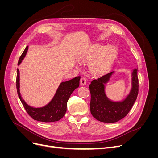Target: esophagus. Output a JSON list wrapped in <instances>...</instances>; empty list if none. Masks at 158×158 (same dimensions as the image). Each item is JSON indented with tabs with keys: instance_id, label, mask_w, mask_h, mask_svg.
I'll use <instances>...</instances> for the list:
<instances>
[{
	"instance_id": "esophagus-1",
	"label": "esophagus",
	"mask_w": 158,
	"mask_h": 158,
	"mask_svg": "<svg viewBox=\"0 0 158 158\" xmlns=\"http://www.w3.org/2000/svg\"><path fill=\"white\" fill-rule=\"evenodd\" d=\"M80 84L82 85H86V79L84 78H81V80H80Z\"/></svg>"
}]
</instances>
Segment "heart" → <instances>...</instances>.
I'll use <instances>...</instances> for the list:
<instances>
[{
	"label": "heart",
	"mask_w": 158,
	"mask_h": 158,
	"mask_svg": "<svg viewBox=\"0 0 158 158\" xmlns=\"http://www.w3.org/2000/svg\"><path fill=\"white\" fill-rule=\"evenodd\" d=\"M105 49L103 46L95 47L84 58V60L88 63L95 59L91 64V69L95 73H102L107 69L117 54L114 47H109L106 50Z\"/></svg>",
	"instance_id": "b5f03b06"
}]
</instances>
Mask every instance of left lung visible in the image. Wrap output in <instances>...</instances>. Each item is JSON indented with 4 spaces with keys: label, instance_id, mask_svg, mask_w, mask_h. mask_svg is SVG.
Wrapping results in <instances>:
<instances>
[{
    "label": "left lung",
    "instance_id": "obj_1",
    "mask_svg": "<svg viewBox=\"0 0 158 158\" xmlns=\"http://www.w3.org/2000/svg\"><path fill=\"white\" fill-rule=\"evenodd\" d=\"M137 69L132 73V87L128 96L122 102H112L105 93V85L108 82L113 71L93 80L89 85L91 94L90 111L98 121L103 123H115L127 115L135 103L138 94Z\"/></svg>",
    "mask_w": 158,
    "mask_h": 158
}]
</instances>
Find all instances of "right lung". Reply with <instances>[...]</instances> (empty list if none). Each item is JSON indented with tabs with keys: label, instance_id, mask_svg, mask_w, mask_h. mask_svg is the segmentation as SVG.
Masks as SVG:
<instances>
[{
	"label": "right lung",
	"instance_id": "obj_1",
	"mask_svg": "<svg viewBox=\"0 0 158 158\" xmlns=\"http://www.w3.org/2000/svg\"><path fill=\"white\" fill-rule=\"evenodd\" d=\"M28 49V46L26 47L25 50L22 52L20 59L18 60V64L19 65L24 58ZM80 76H77L66 82H61L59 88L57 89L55 96L47 106L40 107H32L23 101L20 92V73L17 69L16 76V88L18 97L22 103L24 107L28 114L35 121L41 122H55L58 121L64 117L66 111L67 102L73 91L78 88L80 84Z\"/></svg>",
	"mask_w": 158,
	"mask_h": 158
}]
</instances>
